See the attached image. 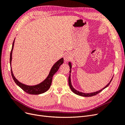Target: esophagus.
Masks as SVG:
<instances>
[{"label":"esophagus","mask_w":125,"mask_h":125,"mask_svg":"<svg viewBox=\"0 0 125 125\" xmlns=\"http://www.w3.org/2000/svg\"><path fill=\"white\" fill-rule=\"evenodd\" d=\"M71 58V54L70 52H67V53L65 54V55H64V60L65 62H68L69 60H70Z\"/></svg>","instance_id":"34e87169"}]
</instances>
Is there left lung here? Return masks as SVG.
<instances>
[{
	"instance_id": "obj_1",
	"label": "left lung",
	"mask_w": 125,
	"mask_h": 125,
	"mask_svg": "<svg viewBox=\"0 0 125 125\" xmlns=\"http://www.w3.org/2000/svg\"><path fill=\"white\" fill-rule=\"evenodd\" d=\"M69 64V66L70 67V74H69V78H68V83H69V87L71 89V90L73 91L74 93H75V94H77V95H80V96H84V97H90V96H94L96 95V94H97L98 93H99L100 92H101L102 91H103L104 89H105L106 88H107V87L109 85V84H110V83L111 82V81L112 80V79L111 80L110 82H109L106 85L104 88H103V89H102L101 90L98 91H96V92H92V93H83V92H79L78 91L75 90L74 88H73V85H72L71 84V78H70V73H71V68H72V66H71V63L70 62H69L68 63Z\"/></svg>"
}]
</instances>
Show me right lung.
<instances>
[{
	"label": "right lung",
	"mask_w": 125,
	"mask_h": 125,
	"mask_svg": "<svg viewBox=\"0 0 125 125\" xmlns=\"http://www.w3.org/2000/svg\"><path fill=\"white\" fill-rule=\"evenodd\" d=\"M14 40L13 42L12 49H11V51L10 52V67H11V75H12V77L14 81L20 87V88H21L22 90H23L24 92L30 94L37 95V94H40L46 92L51 87L52 82V77H53V75L56 72L58 71L60 65H62L63 63V58H62L61 59H60L54 64L53 66H52L51 68V71H50V73H49V74L47 76V77L42 82L40 83V84L35 85H25L19 81L17 79L15 78V77L13 75V73H12V69H11L12 53V51H13V46H14Z\"/></svg>",
	"instance_id": "add662e5"
}]
</instances>
